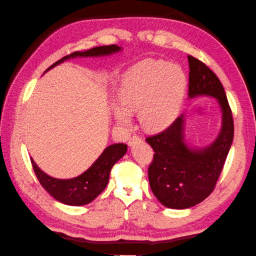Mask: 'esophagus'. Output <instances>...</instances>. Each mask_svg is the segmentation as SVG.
Masks as SVG:
<instances>
[{"mask_svg":"<svg viewBox=\"0 0 256 256\" xmlns=\"http://www.w3.org/2000/svg\"><path fill=\"white\" fill-rule=\"evenodd\" d=\"M138 140H140V136H136V135H134L132 137H130V140H129V142H128V144L130 145V146H132L135 143H137Z\"/></svg>","mask_w":256,"mask_h":256,"instance_id":"obj_1","label":"esophagus"}]
</instances>
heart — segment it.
Here are the masks:
<instances>
[{"instance_id": "heart-1", "label": "heart", "mask_w": 256, "mask_h": 256, "mask_svg": "<svg viewBox=\"0 0 256 256\" xmlns=\"http://www.w3.org/2000/svg\"><path fill=\"white\" fill-rule=\"evenodd\" d=\"M187 87L184 70L163 60L140 62L128 71L121 84V104H113L116 121L132 122V111H138L140 122L148 132L166 128L177 118Z\"/></svg>"}]
</instances>
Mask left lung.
I'll list each match as a JSON object with an SVG mask.
<instances>
[{"mask_svg":"<svg viewBox=\"0 0 256 256\" xmlns=\"http://www.w3.org/2000/svg\"><path fill=\"white\" fill-rule=\"evenodd\" d=\"M188 98H216L221 110V129L210 145L195 148L185 140V114H182L166 130L146 138L154 150L148 168L150 190L162 205L176 210L194 206L211 194L234 140L232 114L222 84L194 56H188Z\"/></svg>","mask_w":256,"mask_h":256,"instance_id":"left-lung-1","label":"left lung"}]
</instances>
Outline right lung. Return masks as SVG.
Masks as SVG:
<instances>
[{
  "mask_svg": "<svg viewBox=\"0 0 256 256\" xmlns=\"http://www.w3.org/2000/svg\"><path fill=\"white\" fill-rule=\"evenodd\" d=\"M122 48L118 45H106L90 48L88 51L71 53L69 56L62 58L61 60L56 61V64H53L46 71L54 68L62 62L70 60V58L108 56L120 52ZM126 152H127V145L126 144L118 143L108 146L85 172L79 174L78 177L70 179L53 178L45 174L43 170H40V166L32 160V158H30V160L32 169L35 171V174L38 178L40 185L54 200L66 205H71V206H80V205L90 203L104 190L108 182L112 166L124 156Z\"/></svg>",
  "mask_w": 256,
  "mask_h": 256,
  "instance_id": "add662e5",
  "label": "right lung"
}]
</instances>
